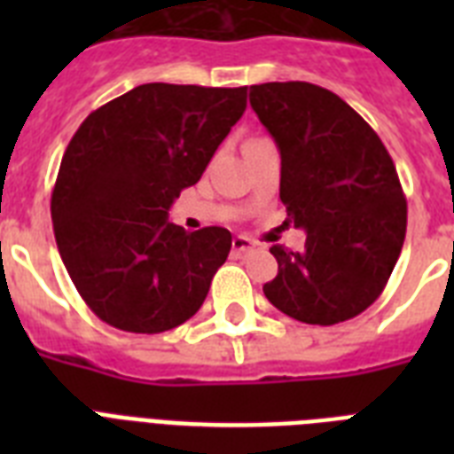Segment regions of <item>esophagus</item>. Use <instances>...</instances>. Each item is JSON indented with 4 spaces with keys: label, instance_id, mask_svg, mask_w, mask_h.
Returning <instances> with one entry per match:
<instances>
[{
    "label": "esophagus",
    "instance_id": "1",
    "mask_svg": "<svg viewBox=\"0 0 454 454\" xmlns=\"http://www.w3.org/2000/svg\"><path fill=\"white\" fill-rule=\"evenodd\" d=\"M254 247H256V242L252 240V238H245V235H238V238H233V252L238 256L247 254V252H252Z\"/></svg>",
    "mask_w": 454,
    "mask_h": 454
}]
</instances>
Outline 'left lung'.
<instances>
[{
    "mask_svg": "<svg viewBox=\"0 0 454 454\" xmlns=\"http://www.w3.org/2000/svg\"><path fill=\"white\" fill-rule=\"evenodd\" d=\"M280 151V200L306 231L301 252L270 247L278 276L263 294L285 316L337 325L374 303L401 256L408 202L374 129L337 94L309 82L249 87Z\"/></svg>",
    "mask_w": 454,
    "mask_h": 454,
    "instance_id": "obj_1",
    "label": "left lung"
}]
</instances>
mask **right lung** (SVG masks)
<instances>
[{
	"instance_id": "obj_1",
	"label": "right lung",
	"mask_w": 454,
	"mask_h": 454,
	"mask_svg": "<svg viewBox=\"0 0 454 454\" xmlns=\"http://www.w3.org/2000/svg\"><path fill=\"white\" fill-rule=\"evenodd\" d=\"M247 108V87L141 84L94 110L51 192L60 259L80 297L117 330L157 334L198 313L233 238L188 233L169 207L195 185Z\"/></svg>"
}]
</instances>
